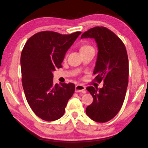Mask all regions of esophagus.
<instances>
[{
	"label": "esophagus",
	"instance_id": "34e87169",
	"mask_svg": "<svg viewBox=\"0 0 148 148\" xmlns=\"http://www.w3.org/2000/svg\"><path fill=\"white\" fill-rule=\"evenodd\" d=\"M75 92H82L85 93V92H86V87L84 86H82V85H77V86H76V87H75Z\"/></svg>",
	"mask_w": 148,
	"mask_h": 148
}]
</instances>
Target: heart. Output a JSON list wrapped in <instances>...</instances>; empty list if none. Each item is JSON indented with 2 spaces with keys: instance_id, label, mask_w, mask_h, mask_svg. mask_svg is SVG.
Returning a JSON list of instances; mask_svg holds the SVG:
<instances>
[{
  "instance_id": "b5f03b06",
  "label": "heart",
  "mask_w": 148,
  "mask_h": 148,
  "mask_svg": "<svg viewBox=\"0 0 148 148\" xmlns=\"http://www.w3.org/2000/svg\"><path fill=\"white\" fill-rule=\"evenodd\" d=\"M91 49H93V48L91 46H89V45H87V44H84L81 46L80 47V53H82V52H85V51H89V50H91Z\"/></svg>"
}]
</instances>
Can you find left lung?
I'll list each match as a JSON object with an SVG mask.
<instances>
[{
  "label": "left lung",
  "instance_id": "8db88e82",
  "mask_svg": "<svg viewBox=\"0 0 148 148\" xmlns=\"http://www.w3.org/2000/svg\"><path fill=\"white\" fill-rule=\"evenodd\" d=\"M81 38H93L96 42L99 51L93 71L95 80L104 82L99 89L87 87L93 102L86 108V114L96 122H107L117 114L125 100L129 77L127 50L121 39L106 27L89 29Z\"/></svg>",
  "mask_w": 148,
  "mask_h": 148
}]
</instances>
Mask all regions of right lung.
I'll use <instances>...</instances> for the list:
<instances>
[{"instance_id": "add662e5", "label": "right lung", "mask_w": 148, "mask_h": 148, "mask_svg": "<svg viewBox=\"0 0 148 148\" xmlns=\"http://www.w3.org/2000/svg\"><path fill=\"white\" fill-rule=\"evenodd\" d=\"M81 33L40 32L27 41L22 50L20 62L26 99L34 113L45 121L61 118L74 94V84H53V72L61 68L66 51Z\"/></svg>"}]
</instances>
